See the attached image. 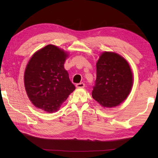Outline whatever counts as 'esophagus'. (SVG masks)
Masks as SVG:
<instances>
[{
    "mask_svg": "<svg viewBox=\"0 0 158 158\" xmlns=\"http://www.w3.org/2000/svg\"><path fill=\"white\" fill-rule=\"evenodd\" d=\"M85 87V83H77L76 84V88H83Z\"/></svg>",
    "mask_w": 158,
    "mask_h": 158,
    "instance_id": "1",
    "label": "esophagus"
}]
</instances>
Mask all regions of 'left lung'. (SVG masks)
Masks as SVG:
<instances>
[{"label":"left lung","instance_id":"obj_1","mask_svg":"<svg viewBox=\"0 0 158 158\" xmlns=\"http://www.w3.org/2000/svg\"><path fill=\"white\" fill-rule=\"evenodd\" d=\"M132 83V73L126 60L115 53H102L96 63L93 98L104 107L116 106L128 96Z\"/></svg>","mask_w":158,"mask_h":158}]
</instances>
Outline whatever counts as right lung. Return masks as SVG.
I'll return each mask as SVG.
<instances>
[{
    "label": "right lung",
    "instance_id": "right-lung-1",
    "mask_svg": "<svg viewBox=\"0 0 158 158\" xmlns=\"http://www.w3.org/2000/svg\"><path fill=\"white\" fill-rule=\"evenodd\" d=\"M68 55L58 47L48 45L32 56L24 73V85L29 99L46 112L59 109L75 87L64 68Z\"/></svg>",
    "mask_w": 158,
    "mask_h": 158
}]
</instances>
